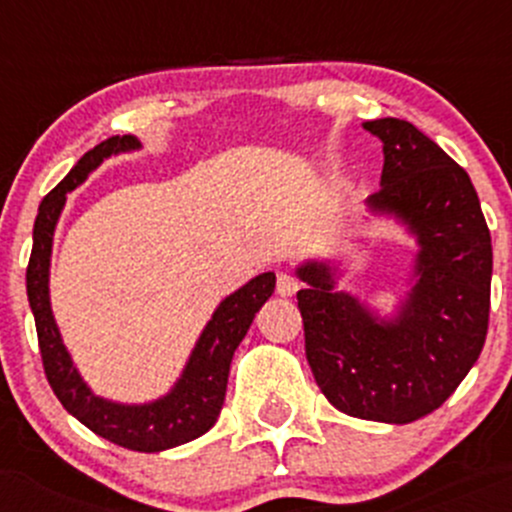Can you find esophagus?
<instances>
[{
	"mask_svg": "<svg viewBox=\"0 0 512 512\" xmlns=\"http://www.w3.org/2000/svg\"><path fill=\"white\" fill-rule=\"evenodd\" d=\"M299 289V279L292 272H279L277 274V294L279 297H292Z\"/></svg>",
	"mask_w": 512,
	"mask_h": 512,
	"instance_id": "1",
	"label": "esophagus"
}]
</instances>
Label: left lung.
<instances>
[{"label": "left lung", "instance_id": "left-lung-1", "mask_svg": "<svg viewBox=\"0 0 512 512\" xmlns=\"http://www.w3.org/2000/svg\"><path fill=\"white\" fill-rule=\"evenodd\" d=\"M383 142L373 213L400 218L417 238L412 292L380 319L333 289L326 262L297 274L306 360L336 410L407 424L449 400L481 355L491 311V233L469 174L417 127L395 117L365 122Z\"/></svg>", "mask_w": 512, "mask_h": 512}]
</instances>
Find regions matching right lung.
I'll return each mask as SVG.
<instances>
[{"mask_svg":"<svg viewBox=\"0 0 512 512\" xmlns=\"http://www.w3.org/2000/svg\"><path fill=\"white\" fill-rule=\"evenodd\" d=\"M132 149H139V142L132 134L105 139L88 154H83L78 164L68 171L66 179L43 198L34 223V247H31L29 267H26V294L34 311L36 333H39L43 373L61 405L98 437L125 449L152 454V451L174 449V446L198 439L213 427L223 410L230 360L260 306L272 297L274 272L257 274L245 287L220 301L169 395L149 405H120V402L93 395L63 346L61 333L53 321L51 301H48L53 230L66 206V193L83 184L90 171L102 164V159L132 152Z\"/></svg>","mask_w":512,"mask_h":512,"instance_id":"obj_1","label":"right lung"}]
</instances>
